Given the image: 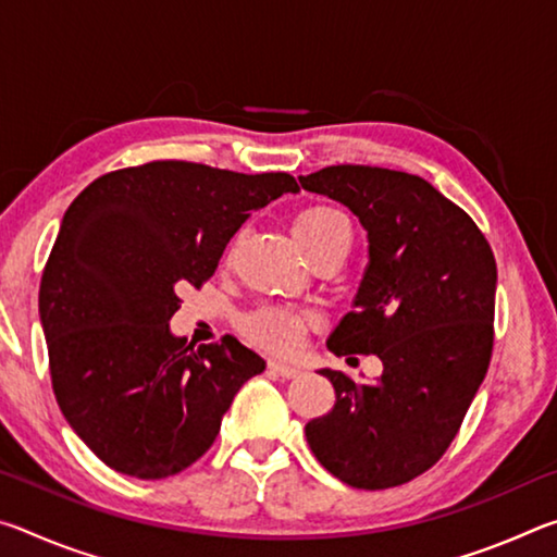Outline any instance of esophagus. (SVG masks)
<instances>
[{
  "instance_id": "34e87169",
  "label": "esophagus",
  "mask_w": 557,
  "mask_h": 557,
  "mask_svg": "<svg viewBox=\"0 0 557 557\" xmlns=\"http://www.w3.org/2000/svg\"><path fill=\"white\" fill-rule=\"evenodd\" d=\"M268 369H270L272 373L282 375V379H295V375H299L297 366H287V363H280V361H270Z\"/></svg>"
}]
</instances>
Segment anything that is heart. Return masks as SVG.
<instances>
[{
  "label": "heart",
  "mask_w": 557,
  "mask_h": 557,
  "mask_svg": "<svg viewBox=\"0 0 557 557\" xmlns=\"http://www.w3.org/2000/svg\"><path fill=\"white\" fill-rule=\"evenodd\" d=\"M292 233H295L299 248L307 252V258H312L317 250L329 248V245H346L348 248L351 221L332 206H312V209L297 215L292 223ZM307 326L309 319L289 307H260L243 319L245 336L252 344L277 354L297 351L307 334Z\"/></svg>",
  "instance_id": "b5f03b06"
}]
</instances>
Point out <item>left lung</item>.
I'll list each match as a JSON object with an SVG mask.
<instances>
[{"label": "left lung", "instance_id": "left-lung-1", "mask_svg": "<svg viewBox=\"0 0 557 557\" xmlns=\"http://www.w3.org/2000/svg\"><path fill=\"white\" fill-rule=\"evenodd\" d=\"M369 233V265L329 351L375 354L381 379L322 369L336 403L307 422L314 457L356 488H391L445 455L494 346L496 260L476 223L425 178L338 164L299 176Z\"/></svg>", "mask_w": 557, "mask_h": 557}]
</instances>
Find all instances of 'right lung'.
<instances>
[{"label":"right lung","instance_id":"right-lung-1","mask_svg":"<svg viewBox=\"0 0 557 557\" xmlns=\"http://www.w3.org/2000/svg\"><path fill=\"white\" fill-rule=\"evenodd\" d=\"M285 172L149 162L100 176L69 206L39 317L63 418L110 469L164 479L206 455L265 361L223 336L194 351L169 329L252 211L297 194Z\"/></svg>","mask_w":557,"mask_h":557}]
</instances>
